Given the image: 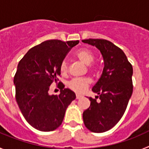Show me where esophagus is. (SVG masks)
Listing matches in <instances>:
<instances>
[{"label": "esophagus", "mask_w": 149, "mask_h": 149, "mask_svg": "<svg viewBox=\"0 0 149 149\" xmlns=\"http://www.w3.org/2000/svg\"><path fill=\"white\" fill-rule=\"evenodd\" d=\"M81 97H82V96H81V95H76V98H77V99H80Z\"/></svg>", "instance_id": "obj_1"}]
</instances>
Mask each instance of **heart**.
<instances>
[{
	"label": "heart",
	"mask_w": 149,
	"mask_h": 149,
	"mask_svg": "<svg viewBox=\"0 0 149 149\" xmlns=\"http://www.w3.org/2000/svg\"><path fill=\"white\" fill-rule=\"evenodd\" d=\"M75 56L81 62L84 63L85 65H88V70L91 73H96L98 68L93 63L95 60V54L93 51L88 48H81L76 52ZM60 70L62 74L65 75L68 73V63L65 60L60 63ZM91 81L87 77H79V78H74L69 81L68 84V87L73 92L78 94L83 93L86 90V88L89 86Z\"/></svg>",
	"instance_id": "obj_1"
}]
</instances>
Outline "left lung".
<instances>
[{
    "label": "left lung",
    "instance_id": "1",
    "mask_svg": "<svg viewBox=\"0 0 149 149\" xmlns=\"http://www.w3.org/2000/svg\"><path fill=\"white\" fill-rule=\"evenodd\" d=\"M82 41L99 49L104 63L101 78L93 88L98 95L95 99L89 98L90 106L83 113L84 125L93 132H105L114 127L125 112L133 93V67L123 51L110 41Z\"/></svg>",
    "mask_w": 149,
    "mask_h": 149
}]
</instances>
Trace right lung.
<instances>
[{
	"mask_svg": "<svg viewBox=\"0 0 149 149\" xmlns=\"http://www.w3.org/2000/svg\"><path fill=\"white\" fill-rule=\"evenodd\" d=\"M79 41L51 39L30 48L18 63L14 77L15 99L24 119L34 128L51 131L61 125L65 110L76 96L59 81V95L48 93L59 81L60 64Z\"/></svg>",
	"mask_w": 149,
	"mask_h": 149,
	"instance_id": "right-lung-1",
	"label": "right lung"
}]
</instances>
